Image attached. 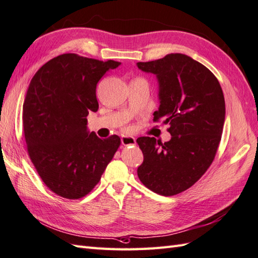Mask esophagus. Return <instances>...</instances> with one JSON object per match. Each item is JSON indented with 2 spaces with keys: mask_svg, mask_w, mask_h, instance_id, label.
Returning a JSON list of instances; mask_svg holds the SVG:
<instances>
[{
  "mask_svg": "<svg viewBox=\"0 0 258 258\" xmlns=\"http://www.w3.org/2000/svg\"><path fill=\"white\" fill-rule=\"evenodd\" d=\"M121 143H122V145H124V146L135 145L136 140L132 136H123V137H121Z\"/></svg>",
  "mask_w": 258,
  "mask_h": 258,
  "instance_id": "1",
  "label": "esophagus"
}]
</instances>
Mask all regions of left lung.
<instances>
[{"label": "left lung", "mask_w": 258, "mask_h": 258, "mask_svg": "<svg viewBox=\"0 0 258 258\" xmlns=\"http://www.w3.org/2000/svg\"><path fill=\"white\" fill-rule=\"evenodd\" d=\"M136 64L156 75L160 105L154 121L168 123L171 135L165 143L136 140L144 155L137 175L154 192L178 195L199 180L217 154L225 119L222 88L206 66L183 53Z\"/></svg>", "instance_id": "8db88e82"}]
</instances>
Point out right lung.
Segmentation results:
<instances>
[{"label": "right lung", "mask_w": 258, "mask_h": 258, "mask_svg": "<svg viewBox=\"0 0 258 258\" xmlns=\"http://www.w3.org/2000/svg\"><path fill=\"white\" fill-rule=\"evenodd\" d=\"M119 64L63 53L29 83L23 104L28 156L47 187L66 199L88 195L121 145L118 136L101 140L87 127L89 112L99 109V80Z\"/></svg>", "instance_id": "right-lung-1"}]
</instances>
